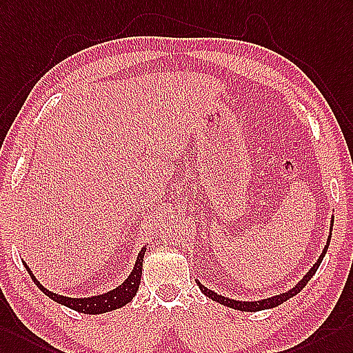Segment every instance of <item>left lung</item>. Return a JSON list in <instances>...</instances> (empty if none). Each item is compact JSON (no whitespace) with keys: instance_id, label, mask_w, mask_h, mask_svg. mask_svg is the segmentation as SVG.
I'll list each match as a JSON object with an SVG mask.
<instances>
[{"instance_id":"8db88e82","label":"left lung","mask_w":353,"mask_h":353,"mask_svg":"<svg viewBox=\"0 0 353 353\" xmlns=\"http://www.w3.org/2000/svg\"><path fill=\"white\" fill-rule=\"evenodd\" d=\"M332 223H334V219H332V221H331V225H332ZM330 241H331V236L328 238V243H326V245H325V248H323V252H322L321 257H319V259H317V262L313 265V268L305 274V277H304L303 280H301L294 289H290V290L285 292V294H280V295H277V296L266 298V299H261V301H252V303H248V301H235V299H230V298H226V296H221V295L216 294V292L206 289L203 285H201L199 281H197V286L201 288V290H202L203 294H205L206 296H208V298H211V299H214V301H217V303H220V304H223V305H228V307H230V308H235V310H241V312H259V310H266V308L277 307V305L285 303V301H288L289 298H292V296H295L296 294H299V292L305 288L307 283L310 281V279L314 276V272L317 271V268H319V265H321V262H322V259H323V256H325L326 250H328Z\"/></svg>"}]
</instances>
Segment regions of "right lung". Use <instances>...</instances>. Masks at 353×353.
Returning a JSON list of instances; mask_svg holds the SVG:
<instances>
[{
  "label": "right lung",
  "instance_id": "right-lung-1",
  "mask_svg": "<svg viewBox=\"0 0 353 353\" xmlns=\"http://www.w3.org/2000/svg\"><path fill=\"white\" fill-rule=\"evenodd\" d=\"M147 252V247H143L142 250L139 252V256H137V261L134 263V268L132 271L130 276L127 277V280L119 285L117 289L108 292V294L103 295H97V296H91V298H68V296H63L54 294V292L48 290L46 288H43L40 283L37 281V279L34 277V274L31 272V270L27 266V263L23 262L25 268H27L28 274L31 276L32 281L36 283L37 288L43 292V294L48 295L49 298H52L57 303L63 304L72 310L81 312V313H87V314H100V313H106L110 310H115V308L123 307L125 304L130 303L133 299V296L136 295L137 289H139L141 285V276H142V262H143V254Z\"/></svg>",
  "mask_w": 353,
  "mask_h": 353
}]
</instances>
